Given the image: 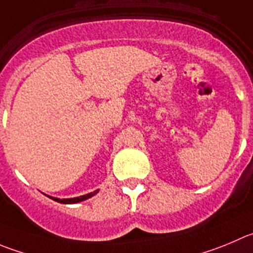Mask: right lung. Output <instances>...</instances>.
<instances>
[{
  "label": "right lung",
  "mask_w": 253,
  "mask_h": 253,
  "mask_svg": "<svg viewBox=\"0 0 253 253\" xmlns=\"http://www.w3.org/2000/svg\"><path fill=\"white\" fill-rule=\"evenodd\" d=\"M97 192H98V190H95V191L90 192V194L83 195V196H79V197H73V199H57V197H50V199L54 201H57V203H61V204H77V203H81V201L86 200V199H89V197L94 196Z\"/></svg>",
  "instance_id": "obj_1"
}]
</instances>
